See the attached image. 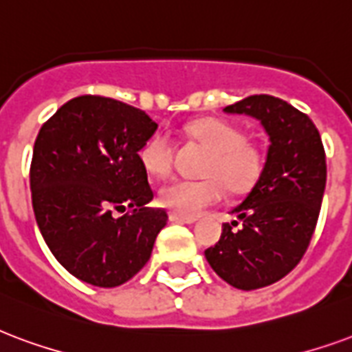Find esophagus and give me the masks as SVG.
I'll use <instances>...</instances> for the list:
<instances>
[{
    "mask_svg": "<svg viewBox=\"0 0 352 352\" xmlns=\"http://www.w3.org/2000/svg\"><path fill=\"white\" fill-rule=\"evenodd\" d=\"M169 220L175 223H196L197 216H183L177 214V212H169Z\"/></svg>",
    "mask_w": 352,
    "mask_h": 352,
    "instance_id": "obj_1",
    "label": "esophagus"
}]
</instances>
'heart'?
Instances as JSON below:
<instances>
[{
  "instance_id": "obj_1",
  "label": "heart",
  "mask_w": 352,
  "mask_h": 352,
  "mask_svg": "<svg viewBox=\"0 0 352 352\" xmlns=\"http://www.w3.org/2000/svg\"><path fill=\"white\" fill-rule=\"evenodd\" d=\"M184 134L209 149L201 181L177 179L158 188V201L177 214L197 216L220 203L226 186L233 194H246L261 181L267 168V153L261 145L246 140L241 126L223 119H196L184 124ZM142 168L153 177L168 175L173 164V143L156 132L138 151Z\"/></svg>"
}]
</instances>
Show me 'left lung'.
Here are the masks:
<instances>
[{
    "label": "left lung",
    "mask_w": 352,
    "mask_h": 352,
    "mask_svg": "<svg viewBox=\"0 0 352 352\" xmlns=\"http://www.w3.org/2000/svg\"><path fill=\"white\" fill-rule=\"evenodd\" d=\"M223 111L257 119L270 145L261 181L231 210L236 220L223 223L220 241L205 257L223 282L254 291L282 280L308 250L327 184V158L311 119L282 98L254 95Z\"/></svg>",
    "instance_id": "8db88e82"
}]
</instances>
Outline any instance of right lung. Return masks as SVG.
<instances>
[{
    "label": "right lung",
    "instance_id": "add662e5",
    "mask_svg": "<svg viewBox=\"0 0 352 352\" xmlns=\"http://www.w3.org/2000/svg\"><path fill=\"white\" fill-rule=\"evenodd\" d=\"M156 129L134 106L83 95L38 132L30 169L33 212L54 257L78 280L117 287L149 261L168 214L147 207L153 190L138 151Z\"/></svg>",
    "mask_w": 352,
    "mask_h": 352
}]
</instances>
